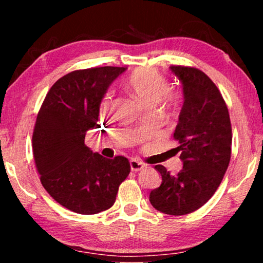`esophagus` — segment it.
<instances>
[{
    "mask_svg": "<svg viewBox=\"0 0 263 263\" xmlns=\"http://www.w3.org/2000/svg\"><path fill=\"white\" fill-rule=\"evenodd\" d=\"M130 167L132 172H139L144 168V164H142L140 161H138L136 159H131L130 160Z\"/></svg>",
    "mask_w": 263,
    "mask_h": 263,
    "instance_id": "34e87169",
    "label": "esophagus"
}]
</instances>
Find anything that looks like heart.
Here are the masks:
<instances>
[{"mask_svg": "<svg viewBox=\"0 0 263 263\" xmlns=\"http://www.w3.org/2000/svg\"><path fill=\"white\" fill-rule=\"evenodd\" d=\"M125 87L137 99L146 106H154L159 103L169 89L167 78L153 68H138L128 75ZM112 91H106L101 101L100 110L102 114H108L112 104ZM171 102H175L176 97H169Z\"/></svg>", "mask_w": 263, "mask_h": 263, "instance_id": "obj_1", "label": "heart"}]
</instances>
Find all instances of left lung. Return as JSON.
<instances>
[{"instance_id": "obj_1", "label": "left lung", "mask_w": 263, "mask_h": 263, "mask_svg": "<svg viewBox=\"0 0 263 263\" xmlns=\"http://www.w3.org/2000/svg\"><path fill=\"white\" fill-rule=\"evenodd\" d=\"M171 69L183 86L184 103L174 132L183 168L171 175L157 164L162 182L151 191L149 202L160 212L182 216L203 206L219 186L231 159L232 127L219 89L205 73L188 66Z\"/></svg>"}]
</instances>
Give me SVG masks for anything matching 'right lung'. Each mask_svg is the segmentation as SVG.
Returning <instances> with one entry per match:
<instances>
[{
	"label": "right lung",
	"mask_w": 263,
	"mask_h": 263,
	"mask_svg": "<svg viewBox=\"0 0 263 263\" xmlns=\"http://www.w3.org/2000/svg\"><path fill=\"white\" fill-rule=\"evenodd\" d=\"M125 67H94L64 75L44 100L34 124L32 149L41 182L60 205L95 215L114 205L130 174L125 157L106 159L84 145L97 125L100 104L111 82Z\"/></svg>",
	"instance_id": "right-lung-1"
}]
</instances>
